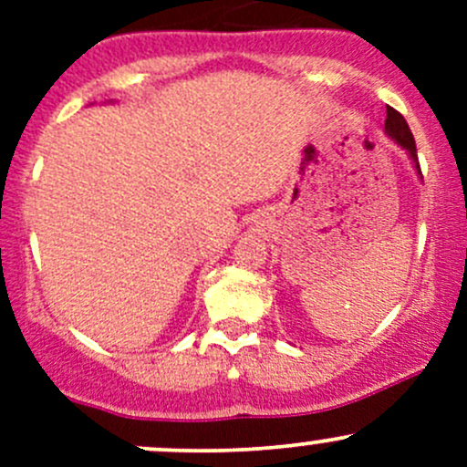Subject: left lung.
Listing matches in <instances>:
<instances>
[{
  "instance_id": "obj_1",
  "label": "left lung",
  "mask_w": 467,
  "mask_h": 467,
  "mask_svg": "<svg viewBox=\"0 0 467 467\" xmlns=\"http://www.w3.org/2000/svg\"><path fill=\"white\" fill-rule=\"evenodd\" d=\"M384 130H386V135H389L390 140H395V144H400V146H402L404 150H407L409 158H411V162H413V167H416L418 176L422 178V173H420V164H418L416 140H413L411 130H409L407 119H404V117L400 115L398 110H393V108H386Z\"/></svg>"
}]
</instances>
